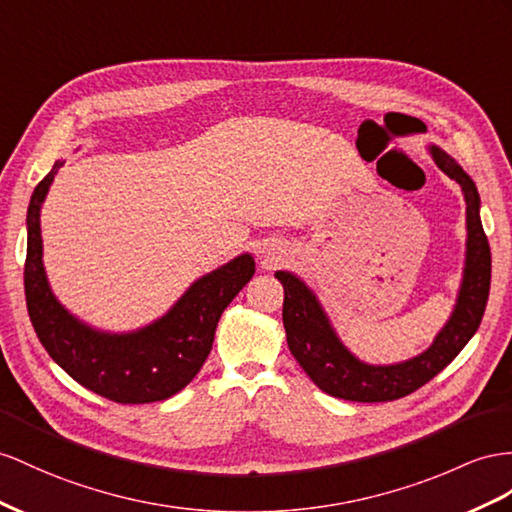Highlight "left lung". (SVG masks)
Listing matches in <instances>:
<instances>
[{"label": "left lung", "instance_id": "obj_1", "mask_svg": "<svg viewBox=\"0 0 512 512\" xmlns=\"http://www.w3.org/2000/svg\"><path fill=\"white\" fill-rule=\"evenodd\" d=\"M430 151L437 166L461 186L465 196L467 266L452 318L424 355L398 365L361 363L335 337L316 296L305 283L290 272H277L285 290L283 326L287 346L300 368L329 396L352 402H389L409 396L454 361L482 322L491 287V248L478 214V190L448 153L437 147Z\"/></svg>", "mask_w": 512, "mask_h": 512}]
</instances>
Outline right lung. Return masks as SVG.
Masks as SVG:
<instances>
[{
  "label": "right lung",
  "mask_w": 512,
  "mask_h": 512,
  "mask_svg": "<svg viewBox=\"0 0 512 512\" xmlns=\"http://www.w3.org/2000/svg\"><path fill=\"white\" fill-rule=\"evenodd\" d=\"M64 162L38 183L28 207L25 303L34 331L73 381L112 402L144 404L175 396L199 374L212 350L222 311L255 274L251 255H240L196 281L162 320L129 335H108L77 322L51 294L43 270L41 203Z\"/></svg>",
  "instance_id": "right-lung-1"
}]
</instances>
